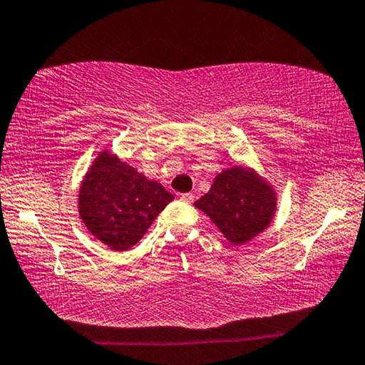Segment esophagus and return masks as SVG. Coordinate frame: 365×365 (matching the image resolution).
Returning a JSON list of instances; mask_svg holds the SVG:
<instances>
[{"mask_svg": "<svg viewBox=\"0 0 365 365\" xmlns=\"http://www.w3.org/2000/svg\"><path fill=\"white\" fill-rule=\"evenodd\" d=\"M180 200L185 201V202H188V205H190V202L195 201V195L193 193H182Z\"/></svg>", "mask_w": 365, "mask_h": 365, "instance_id": "1", "label": "esophagus"}]
</instances>
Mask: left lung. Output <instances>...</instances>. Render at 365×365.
Masks as SVG:
<instances>
[{
	"mask_svg": "<svg viewBox=\"0 0 365 365\" xmlns=\"http://www.w3.org/2000/svg\"><path fill=\"white\" fill-rule=\"evenodd\" d=\"M274 188L245 168L227 169L195 202L227 240L243 245L269 227L275 212Z\"/></svg>",
	"mask_w": 365,
	"mask_h": 365,
	"instance_id": "8db88e82",
	"label": "left lung"
}]
</instances>
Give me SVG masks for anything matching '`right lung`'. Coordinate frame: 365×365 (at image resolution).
Listing matches in <instances>:
<instances>
[{"label": "right lung", "instance_id": "1", "mask_svg": "<svg viewBox=\"0 0 365 365\" xmlns=\"http://www.w3.org/2000/svg\"><path fill=\"white\" fill-rule=\"evenodd\" d=\"M174 200L113 154L101 153L78 193V212L86 228L114 251L137 245L159 212Z\"/></svg>", "mask_w": 365, "mask_h": 365}]
</instances>
